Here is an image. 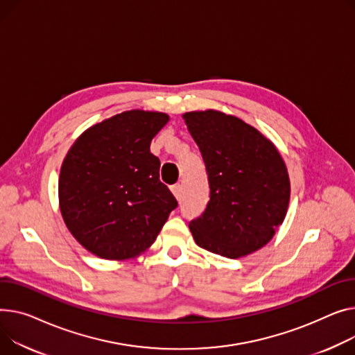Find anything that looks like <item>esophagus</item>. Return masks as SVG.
<instances>
[{
  "label": "esophagus",
  "instance_id": "obj_1",
  "mask_svg": "<svg viewBox=\"0 0 355 355\" xmlns=\"http://www.w3.org/2000/svg\"><path fill=\"white\" fill-rule=\"evenodd\" d=\"M171 191H173V194L175 196V198L180 200V198H181V193H182V185H181V184H174V185L171 187Z\"/></svg>",
  "mask_w": 355,
  "mask_h": 355
}]
</instances>
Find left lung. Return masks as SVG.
Listing matches in <instances>:
<instances>
[{"mask_svg":"<svg viewBox=\"0 0 355 355\" xmlns=\"http://www.w3.org/2000/svg\"><path fill=\"white\" fill-rule=\"evenodd\" d=\"M197 143L209 184V201L190 223L198 247L240 258L264 247L287 214L286 162L261 132L221 111L182 115Z\"/></svg>","mask_w":355,"mask_h":355,"instance_id":"8db88e82","label":"left lung"}]
</instances>
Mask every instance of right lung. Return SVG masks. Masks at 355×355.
<instances>
[{
  "label": "right lung",
  "instance_id": "obj_1",
  "mask_svg": "<svg viewBox=\"0 0 355 355\" xmlns=\"http://www.w3.org/2000/svg\"><path fill=\"white\" fill-rule=\"evenodd\" d=\"M168 120L164 112L124 111L85 130L67 153L58 180L61 216L94 255H139L177 208L159 181V159L150 151Z\"/></svg>",
  "mask_w": 355,
  "mask_h": 355
}]
</instances>
